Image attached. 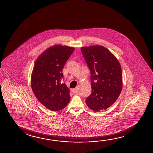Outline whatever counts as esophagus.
Here are the masks:
<instances>
[{"label":"esophagus","instance_id":"34e87169","mask_svg":"<svg viewBox=\"0 0 153 153\" xmlns=\"http://www.w3.org/2000/svg\"><path fill=\"white\" fill-rule=\"evenodd\" d=\"M73 91H74L75 93H76V94H78V95H80V94H81L80 91H79V86H78L77 88H74V89L73 90Z\"/></svg>","mask_w":153,"mask_h":153}]
</instances>
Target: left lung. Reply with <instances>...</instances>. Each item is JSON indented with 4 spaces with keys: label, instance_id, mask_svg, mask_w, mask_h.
<instances>
[{
    "label": "left lung",
    "instance_id": "left-lung-1",
    "mask_svg": "<svg viewBox=\"0 0 153 153\" xmlns=\"http://www.w3.org/2000/svg\"><path fill=\"white\" fill-rule=\"evenodd\" d=\"M91 71L92 92L86 104L96 112L110 107L118 99L123 88V74L117 57L102 46L80 48Z\"/></svg>",
    "mask_w": 153,
    "mask_h": 153
}]
</instances>
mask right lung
<instances>
[{"label":"right lung","mask_w":153,"mask_h":153,"mask_svg":"<svg viewBox=\"0 0 153 153\" xmlns=\"http://www.w3.org/2000/svg\"><path fill=\"white\" fill-rule=\"evenodd\" d=\"M75 48L55 45L47 49L35 61L31 75V87L38 100L52 111L62 110L70 100V90L61 83L62 70Z\"/></svg>","instance_id":"right-lung-1"}]
</instances>
